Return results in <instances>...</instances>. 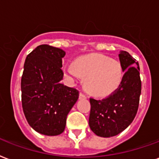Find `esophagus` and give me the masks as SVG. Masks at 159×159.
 <instances>
[{
    "label": "esophagus",
    "mask_w": 159,
    "mask_h": 159,
    "mask_svg": "<svg viewBox=\"0 0 159 159\" xmlns=\"http://www.w3.org/2000/svg\"><path fill=\"white\" fill-rule=\"evenodd\" d=\"M79 98H81V99H86V98H87V96L85 95L84 93H81L79 94Z\"/></svg>",
    "instance_id": "1"
}]
</instances>
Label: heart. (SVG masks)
<instances>
[{
	"label": "heart",
	"instance_id": "b5f03b06",
	"mask_svg": "<svg viewBox=\"0 0 159 159\" xmlns=\"http://www.w3.org/2000/svg\"><path fill=\"white\" fill-rule=\"evenodd\" d=\"M66 71L84 78L86 92L96 97H104L117 90L124 74L120 61L101 53L80 57L75 60L73 66L66 68Z\"/></svg>",
	"mask_w": 159,
	"mask_h": 159
}]
</instances>
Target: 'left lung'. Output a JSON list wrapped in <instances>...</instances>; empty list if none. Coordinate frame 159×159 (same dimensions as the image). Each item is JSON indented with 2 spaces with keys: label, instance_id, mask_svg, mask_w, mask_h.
<instances>
[{
  "label": "left lung",
  "instance_id": "8db88e82",
  "mask_svg": "<svg viewBox=\"0 0 159 159\" xmlns=\"http://www.w3.org/2000/svg\"><path fill=\"white\" fill-rule=\"evenodd\" d=\"M123 81L117 90L102 99L90 98L89 126L98 136L110 138L125 130L136 116L142 82L139 62L125 51L119 54Z\"/></svg>",
  "mask_w": 159,
  "mask_h": 159
}]
</instances>
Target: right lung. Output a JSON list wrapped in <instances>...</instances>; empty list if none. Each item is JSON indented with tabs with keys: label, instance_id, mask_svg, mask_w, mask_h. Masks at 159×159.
<instances>
[{
	"label": "right lung",
	"instance_id": "add662e5",
	"mask_svg": "<svg viewBox=\"0 0 159 159\" xmlns=\"http://www.w3.org/2000/svg\"><path fill=\"white\" fill-rule=\"evenodd\" d=\"M66 52L50 45H40L25 61L20 81L21 103L29 125L36 132L56 136L63 133L66 117L79 91L61 82Z\"/></svg>",
	"mask_w": 159,
	"mask_h": 159
}]
</instances>
